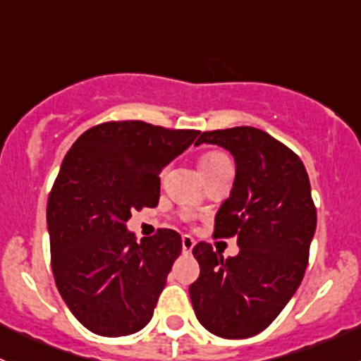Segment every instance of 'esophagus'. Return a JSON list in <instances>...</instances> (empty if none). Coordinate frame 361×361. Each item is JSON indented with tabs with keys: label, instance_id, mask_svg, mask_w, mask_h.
<instances>
[{
	"label": "esophagus",
	"instance_id": "1",
	"mask_svg": "<svg viewBox=\"0 0 361 361\" xmlns=\"http://www.w3.org/2000/svg\"><path fill=\"white\" fill-rule=\"evenodd\" d=\"M194 246H195L194 238H190V235H183V238H181V248H183V253H190Z\"/></svg>",
	"mask_w": 361,
	"mask_h": 361
}]
</instances>
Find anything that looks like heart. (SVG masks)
I'll list each match as a JSON object with an SVG mask.
<instances>
[{
  "label": "heart",
  "instance_id": "b5f03b06",
  "mask_svg": "<svg viewBox=\"0 0 361 361\" xmlns=\"http://www.w3.org/2000/svg\"><path fill=\"white\" fill-rule=\"evenodd\" d=\"M199 162H201V167H202L204 173H207V171L214 169V167L221 166V164H225V162H231V160H228V157L224 154V152L209 150V152H204V154L201 155V159H199Z\"/></svg>",
  "mask_w": 361,
  "mask_h": 361
}]
</instances>
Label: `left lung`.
Returning a JSON list of instances; mask_svg holds the SVG:
<instances>
[{
	"instance_id": "8db88e82",
	"label": "left lung",
	"mask_w": 361,
	"mask_h": 361,
	"mask_svg": "<svg viewBox=\"0 0 361 361\" xmlns=\"http://www.w3.org/2000/svg\"><path fill=\"white\" fill-rule=\"evenodd\" d=\"M227 148L235 159L231 197L218 209L213 238H238L224 258L201 241L192 253L201 274L190 285L199 323L221 338L267 329L297 292L316 231V206L300 157L255 127L204 130L197 143Z\"/></svg>"
}]
</instances>
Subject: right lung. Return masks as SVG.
I'll list each match as a JSON object with an SVG mask.
<instances>
[{
    "label": "right lung",
    "instance_id": "obj_1",
    "mask_svg": "<svg viewBox=\"0 0 361 361\" xmlns=\"http://www.w3.org/2000/svg\"><path fill=\"white\" fill-rule=\"evenodd\" d=\"M197 136L195 129L110 120L69 148L47 202L50 265L61 297L90 332L130 336L154 316L181 238L159 228L136 243L126 221L134 209L157 206L160 171Z\"/></svg>",
    "mask_w": 361,
    "mask_h": 361
}]
</instances>
